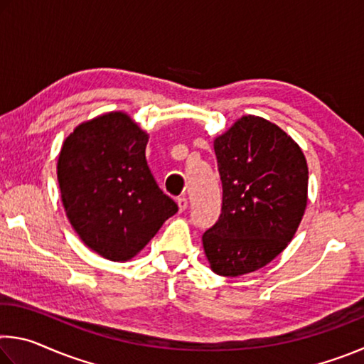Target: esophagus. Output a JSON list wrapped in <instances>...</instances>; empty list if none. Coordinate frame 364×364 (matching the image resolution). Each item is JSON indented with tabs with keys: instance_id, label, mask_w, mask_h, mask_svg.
<instances>
[{
	"instance_id": "1",
	"label": "esophagus",
	"mask_w": 364,
	"mask_h": 364,
	"mask_svg": "<svg viewBox=\"0 0 364 364\" xmlns=\"http://www.w3.org/2000/svg\"><path fill=\"white\" fill-rule=\"evenodd\" d=\"M176 204H178V208H180V212H184L188 208V199L184 196L183 197H178Z\"/></svg>"
}]
</instances>
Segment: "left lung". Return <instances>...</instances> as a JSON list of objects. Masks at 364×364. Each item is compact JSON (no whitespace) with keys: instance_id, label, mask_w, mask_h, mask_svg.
Listing matches in <instances>:
<instances>
[{"instance_id":"obj_1","label":"left lung","mask_w":364,"mask_h":364,"mask_svg":"<svg viewBox=\"0 0 364 364\" xmlns=\"http://www.w3.org/2000/svg\"><path fill=\"white\" fill-rule=\"evenodd\" d=\"M223 202L202 244L213 273L263 268L292 241L306 207L308 167L299 144L278 125L244 115L213 141Z\"/></svg>"}]
</instances>
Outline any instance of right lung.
Listing matches in <instances>:
<instances>
[{"mask_svg": "<svg viewBox=\"0 0 364 364\" xmlns=\"http://www.w3.org/2000/svg\"><path fill=\"white\" fill-rule=\"evenodd\" d=\"M147 133L123 112L83 122L58 160L60 197L73 230L96 254L127 262L178 212L146 162Z\"/></svg>", "mask_w": 364, "mask_h": 364, "instance_id": "obj_1", "label": "right lung"}]
</instances>
